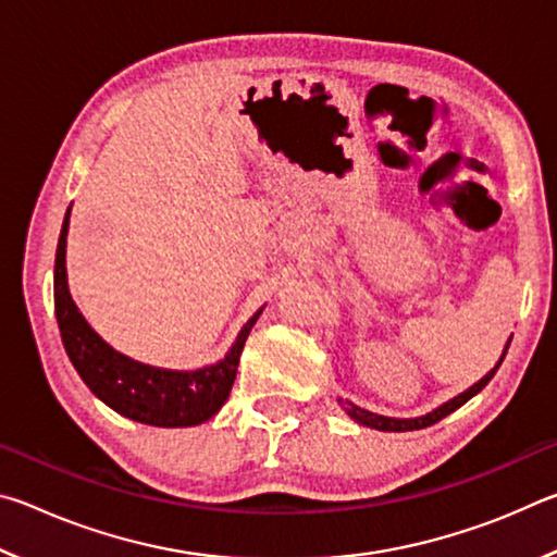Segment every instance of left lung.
<instances>
[{"instance_id":"left-lung-1","label":"left lung","mask_w":557,"mask_h":557,"mask_svg":"<svg viewBox=\"0 0 557 557\" xmlns=\"http://www.w3.org/2000/svg\"><path fill=\"white\" fill-rule=\"evenodd\" d=\"M508 344H511V338H508ZM504 356H506V351L502 354V358H498V363L494 366L492 371H488V373L484 375L482 381L474 383V385H471L469 391H465L461 395H457V398H451L449 403L440 405L437 410H432V412H428V414H422V418H414V420H393V418H383V414H373V412H369V410L356 408L354 403H346V400H342V405H344L346 412L351 414V418H354L356 422H361V425H366V428H373V430H383V432H408V430H422V428H430V425H435V422H440L442 418H447L449 412H455L457 408H461V405H465L469 398H474V395H476L479 391H482L488 381L494 379V373H496L498 366H502Z\"/></svg>"}]
</instances>
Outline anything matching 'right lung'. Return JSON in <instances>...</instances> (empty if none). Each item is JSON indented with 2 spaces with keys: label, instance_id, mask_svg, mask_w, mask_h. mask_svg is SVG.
Wrapping results in <instances>:
<instances>
[{
  "label": "right lung",
  "instance_id": "right-lung-1",
  "mask_svg": "<svg viewBox=\"0 0 557 557\" xmlns=\"http://www.w3.org/2000/svg\"><path fill=\"white\" fill-rule=\"evenodd\" d=\"M69 215L71 209L65 211L59 248H55L53 301L65 354L83 383L112 410L129 420L145 422V425L191 428L213 418L221 405L228 400L245 338H248L252 324L258 322L260 312L250 317L228 356L215 366H206L199 371H162L132 361L102 342L83 319L78 307L73 305L69 280H65Z\"/></svg>",
  "mask_w": 557,
  "mask_h": 557
}]
</instances>
